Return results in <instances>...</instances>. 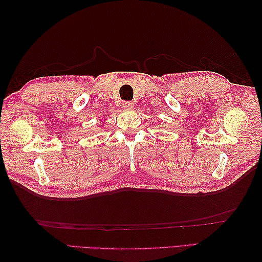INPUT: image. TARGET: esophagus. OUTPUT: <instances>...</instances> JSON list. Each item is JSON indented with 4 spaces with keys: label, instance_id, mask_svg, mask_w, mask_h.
<instances>
[{
    "label": "esophagus",
    "instance_id": "1",
    "mask_svg": "<svg viewBox=\"0 0 262 262\" xmlns=\"http://www.w3.org/2000/svg\"><path fill=\"white\" fill-rule=\"evenodd\" d=\"M133 107H134V103L130 102V101H125V102H122V108L126 109V110H129V109H132Z\"/></svg>",
    "mask_w": 262,
    "mask_h": 262
}]
</instances>
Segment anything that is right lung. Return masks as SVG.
Here are the masks:
<instances>
[{"instance_id":"add662e5","label":"right lung","mask_w":262,"mask_h":262,"mask_svg":"<svg viewBox=\"0 0 262 262\" xmlns=\"http://www.w3.org/2000/svg\"><path fill=\"white\" fill-rule=\"evenodd\" d=\"M103 124H104V122H103Z\"/></svg>"}]
</instances>
